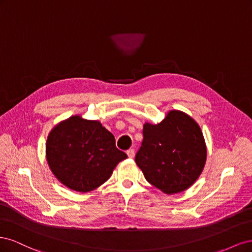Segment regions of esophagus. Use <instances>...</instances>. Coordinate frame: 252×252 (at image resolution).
Returning <instances> with one entry per match:
<instances>
[{
	"mask_svg": "<svg viewBox=\"0 0 252 252\" xmlns=\"http://www.w3.org/2000/svg\"><path fill=\"white\" fill-rule=\"evenodd\" d=\"M127 156H128V158H132L134 157V149H129V150H127Z\"/></svg>",
	"mask_w": 252,
	"mask_h": 252,
	"instance_id": "obj_1",
	"label": "esophagus"
}]
</instances>
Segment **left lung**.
Masks as SVG:
<instances>
[{
    "label": "left lung",
    "mask_w": 252,
    "mask_h": 252,
    "mask_svg": "<svg viewBox=\"0 0 252 252\" xmlns=\"http://www.w3.org/2000/svg\"><path fill=\"white\" fill-rule=\"evenodd\" d=\"M135 163L164 193L184 191L200 177L207 157L202 130L185 112L170 110L158 124L145 123Z\"/></svg>",
    "instance_id": "left-lung-1"
}]
</instances>
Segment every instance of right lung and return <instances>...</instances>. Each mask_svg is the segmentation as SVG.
Here are the masks:
<instances>
[{
	"label": "right lung",
	"mask_w": 252,
	"mask_h": 252,
	"mask_svg": "<svg viewBox=\"0 0 252 252\" xmlns=\"http://www.w3.org/2000/svg\"><path fill=\"white\" fill-rule=\"evenodd\" d=\"M127 158L98 121L72 116L49 132L46 158L56 178L72 190L88 192L107 181Z\"/></svg>",
	"instance_id": "right-lung-1"
}]
</instances>
